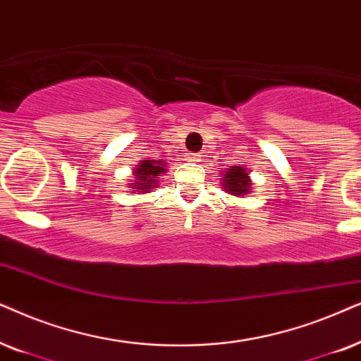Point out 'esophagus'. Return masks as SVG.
Masks as SVG:
<instances>
[{"instance_id":"esophagus-1","label":"esophagus","mask_w":361,"mask_h":361,"mask_svg":"<svg viewBox=\"0 0 361 361\" xmlns=\"http://www.w3.org/2000/svg\"><path fill=\"white\" fill-rule=\"evenodd\" d=\"M188 160H190V161H195V163H196V161H201V155H190Z\"/></svg>"}]
</instances>
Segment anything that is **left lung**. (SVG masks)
Segmentation results:
<instances>
[{"label": "left lung", "mask_w": 361, "mask_h": 361, "mask_svg": "<svg viewBox=\"0 0 361 361\" xmlns=\"http://www.w3.org/2000/svg\"><path fill=\"white\" fill-rule=\"evenodd\" d=\"M221 186L233 196H246L252 190V180L247 168L231 166L228 171L221 173Z\"/></svg>", "instance_id": "8db88e82"}]
</instances>
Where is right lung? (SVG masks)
I'll list each match as a JSON object with an SVG mask.
<instances>
[{"label":"right lung","instance_id":"add662e5","mask_svg":"<svg viewBox=\"0 0 361 361\" xmlns=\"http://www.w3.org/2000/svg\"><path fill=\"white\" fill-rule=\"evenodd\" d=\"M166 163L161 160H140V163L133 170V183H130L132 191L140 193H150L157 188L158 178L166 171Z\"/></svg>","mask_w":361,"mask_h":361}]
</instances>
